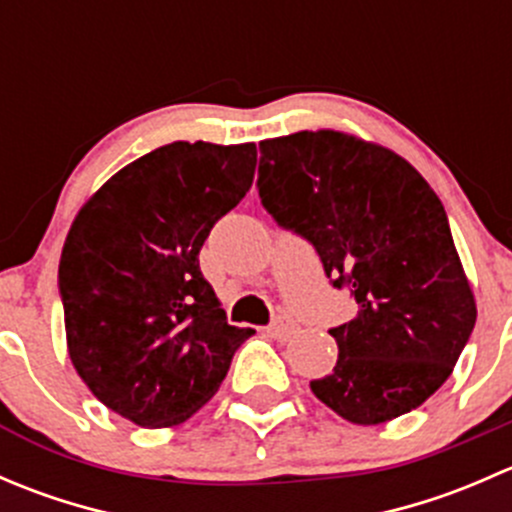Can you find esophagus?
Wrapping results in <instances>:
<instances>
[{
    "instance_id": "esophagus-1",
    "label": "esophagus",
    "mask_w": 512,
    "mask_h": 512,
    "mask_svg": "<svg viewBox=\"0 0 512 512\" xmlns=\"http://www.w3.org/2000/svg\"><path fill=\"white\" fill-rule=\"evenodd\" d=\"M267 332H270L275 339H287L289 334L297 332V324H294L289 317H277L275 322L267 327Z\"/></svg>"
}]
</instances>
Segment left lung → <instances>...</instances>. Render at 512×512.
Instances as JSON below:
<instances>
[{
  "label": "left lung",
  "mask_w": 512,
  "mask_h": 512,
  "mask_svg": "<svg viewBox=\"0 0 512 512\" xmlns=\"http://www.w3.org/2000/svg\"><path fill=\"white\" fill-rule=\"evenodd\" d=\"M260 153L262 208L359 307L329 329L339 359L314 396L359 426L409 414L451 376L476 324L441 200L414 165L347 133L299 131Z\"/></svg>",
  "instance_id": "1"
}]
</instances>
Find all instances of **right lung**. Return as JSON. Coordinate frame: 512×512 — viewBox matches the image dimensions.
Listing matches in <instances>:
<instances>
[{
  "label": "right lung",
  "mask_w": 512,
  "mask_h": 512,
  "mask_svg": "<svg viewBox=\"0 0 512 512\" xmlns=\"http://www.w3.org/2000/svg\"><path fill=\"white\" fill-rule=\"evenodd\" d=\"M255 143L175 141L133 160L81 208L59 262L66 342L101 404L146 428L213 399L255 329L227 324L200 247L255 178Z\"/></svg>",
  "instance_id": "add662e5"
}]
</instances>
